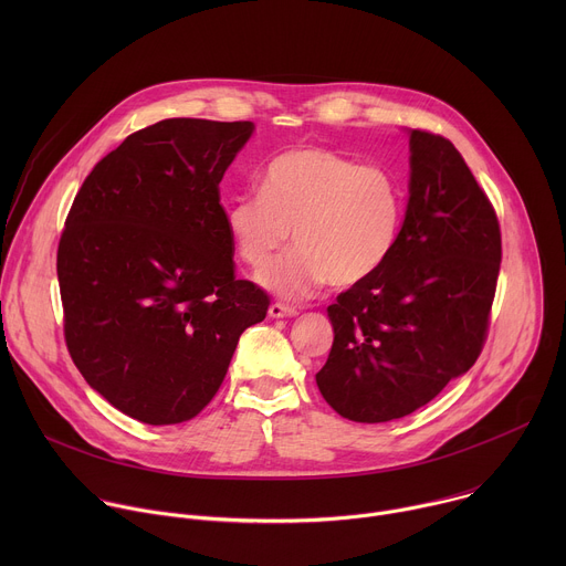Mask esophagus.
<instances>
[{
  "instance_id": "34e87169",
  "label": "esophagus",
  "mask_w": 566,
  "mask_h": 566,
  "mask_svg": "<svg viewBox=\"0 0 566 566\" xmlns=\"http://www.w3.org/2000/svg\"><path fill=\"white\" fill-rule=\"evenodd\" d=\"M269 315H271V317H275V319H280V317H295V315H297V308L275 302V304H271V306H269Z\"/></svg>"
}]
</instances>
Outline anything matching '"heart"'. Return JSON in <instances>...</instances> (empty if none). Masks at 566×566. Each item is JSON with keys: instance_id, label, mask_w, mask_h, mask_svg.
<instances>
[{"instance_id": "heart-1", "label": "heart", "mask_w": 566, "mask_h": 566, "mask_svg": "<svg viewBox=\"0 0 566 566\" xmlns=\"http://www.w3.org/2000/svg\"><path fill=\"white\" fill-rule=\"evenodd\" d=\"M406 195L380 166H358L334 149L302 145L277 154L262 175V192L228 201L226 228L237 258L264 273L289 244L297 247L262 277L289 300H304L322 284L354 286L391 255Z\"/></svg>"}]
</instances>
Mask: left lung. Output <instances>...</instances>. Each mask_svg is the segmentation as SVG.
<instances>
[{
	"label": "left lung",
	"mask_w": 566,
	"mask_h": 566,
	"mask_svg": "<svg viewBox=\"0 0 566 566\" xmlns=\"http://www.w3.org/2000/svg\"><path fill=\"white\" fill-rule=\"evenodd\" d=\"M410 197L389 260L327 308L334 345L315 382L356 423H385L465 374L486 340L502 234L457 147L410 129Z\"/></svg>",
	"instance_id": "8db88e82"
}]
</instances>
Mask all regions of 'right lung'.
Here are the masks:
<instances>
[{
    "label": "right lung",
    "instance_id": "add662e5",
    "mask_svg": "<svg viewBox=\"0 0 566 566\" xmlns=\"http://www.w3.org/2000/svg\"><path fill=\"white\" fill-rule=\"evenodd\" d=\"M251 120L168 118L127 136L69 210L57 282L69 354L92 389L147 426L195 419L269 295L234 277L219 203Z\"/></svg>",
    "mask_w": 566,
    "mask_h": 566
}]
</instances>
